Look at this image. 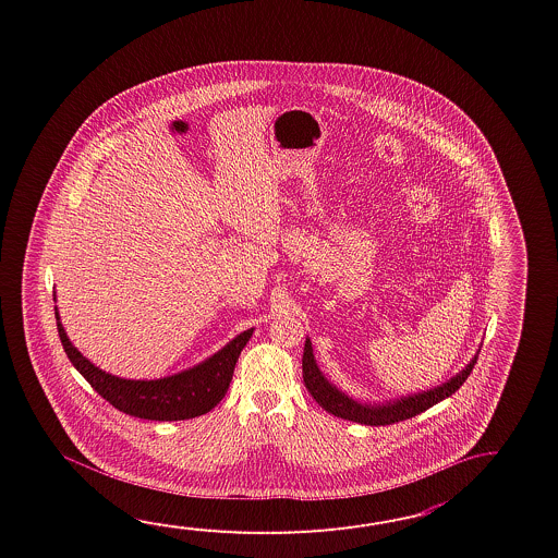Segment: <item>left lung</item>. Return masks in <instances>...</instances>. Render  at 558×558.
<instances>
[{
  "label": "left lung",
  "instance_id": "obj_1",
  "mask_svg": "<svg viewBox=\"0 0 558 558\" xmlns=\"http://www.w3.org/2000/svg\"><path fill=\"white\" fill-rule=\"evenodd\" d=\"M476 356L469 363V367L463 368L457 377H452L449 383L435 387L433 391L418 392L413 397H404L401 401H392V403L379 404V407H368V404L355 403L353 399H349L347 395L337 391L329 380L320 375L319 367L315 363L313 356V347L311 341H305V351H303V383L311 392V397L331 415L344 418V421H355L361 425H371V427H385L399 423L404 418L416 416L423 411H427L428 407L439 403L442 399H447L449 395L461 389L466 377L471 375Z\"/></svg>",
  "mask_w": 558,
  "mask_h": 558
}]
</instances>
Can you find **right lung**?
I'll return each mask as SVG.
<instances>
[{"mask_svg": "<svg viewBox=\"0 0 558 558\" xmlns=\"http://www.w3.org/2000/svg\"><path fill=\"white\" fill-rule=\"evenodd\" d=\"M56 319L58 311H56ZM61 344L73 367L99 392L109 404L125 415L147 421H185L205 415L226 397L233 371L243 347L253 335V329L238 335L219 353L202 365L183 371L173 377L157 380H128L109 375L95 367L68 339L61 323H58Z\"/></svg>", "mask_w": 558, "mask_h": 558, "instance_id": "right-lung-1", "label": "right lung"}]
</instances>
